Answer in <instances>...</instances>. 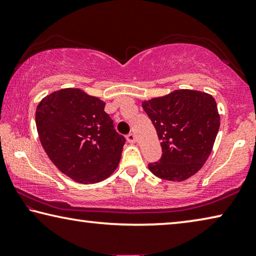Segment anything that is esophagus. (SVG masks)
I'll return each mask as SVG.
<instances>
[{"label":"esophagus","mask_w":256,"mask_h":256,"mask_svg":"<svg viewBox=\"0 0 256 256\" xmlns=\"http://www.w3.org/2000/svg\"><path fill=\"white\" fill-rule=\"evenodd\" d=\"M126 139L130 144H134L136 141V134L134 133H128V134L126 136Z\"/></svg>","instance_id":"esophagus-1"}]
</instances>
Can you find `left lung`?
<instances>
[{
	"mask_svg": "<svg viewBox=\"0 0 256 256\" xmlns=\"http://www.w3.org/2000/svg\"><path fill=\"white\" fill-rule=\"evenodd\" d=\"M161 140L162 156L148 168L166 180L182 182L199 171L210 155L220 115L207 93L178 90L142 102Z\"/></svg>",
	"mask_w": 256,
	"mask_h": 256,
	"instance_id": "left-lung-1",
	"label": "left lung"
}]
</instances>
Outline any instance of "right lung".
Instances as JSON below:
<instances>
[{
  "label": "right lung",
  "instance_id": "1",
  "mask_svg": "<svg viewBox=\"0 0 256 256\" xmlns=\"http://www.w3.org/2000/svg\"><path fill=\"white\" fill-rule=\"evenodd\" d=\"M104 106L82 90L66 88L36 106L38 133L48 158L82 184L104 180L120 164L125 138L114 128Z\"/></svg>",
  "mask_w": 256,
  "mask_h": 256
}]
</instances>
